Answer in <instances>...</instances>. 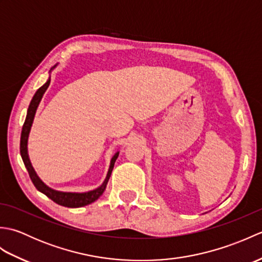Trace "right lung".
<instances>
[{
    "label": "right lung",
    "mask_w": 262,
    "mask_h": 262,
    "mask_svg": "<svg viewBox=\"0 0 262 262\" xmlns=\"http://www.w3.org/2000/svg\"><path fill=\"white\" fill-rule=\"evenodd\" d=\"M49 83H51V80H48L45 84H43L41 88H39L37 92L33 96L31 102L29 104V108H28L27 111V117L25 120V124L22 126V132H21V138H20V153H21V158L24 160V163L26 165V168L28 170V173H29L30 179L39 191L42 192L43 194H46L48 198H51L54 203H56L60 206H65V207H70V208H77V207H82V206H86L89 204H91L93 202L101 196L103 193L105 187H107V183L109 178L111 176V172H113L114 165L117 158H118L119 152H117L114 158L111 159V163H110V168L108 171L107 178H105L104 182L99 188L94 189V190L88 191V192H63V191H57L54 190V189L47 187L45 183H43L40 179H39L38 176L36 174L35 170H33L32 165L29 161V158H28V151H27V142H28V136H29V132L33 121V117H35L36 110L39 102L43 96V93L47 90V88L49 86Z\"/></svg>",
    "instance_id": "1"
}]
</instances>
